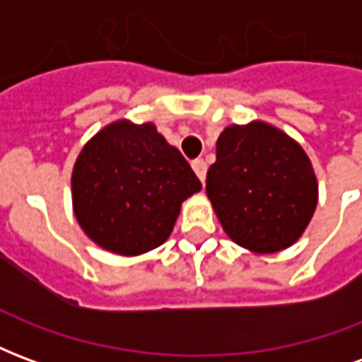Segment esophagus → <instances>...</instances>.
Segmentation results:
<instances>
[{
  "instance_id": "34e87169",
  "label": "esophagus",
  "mask_w": 362,
  "mask_h": 362,
  "mask_svg": "<svg viewBox=\"0 0 362 362\" xmlns=\"http://www.w3.org/2000/svg\"><path fill=\"white\" fill-rule=\"evenodd\" d=\"M192 168H194V173L202 182H205V174H207V165H205V160H194L192 163Z\"/></svg>"
}]
</instances>
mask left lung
I'll return each instance as SVG.
<instances>
[{
    "label": "left lung",
    "mask_w": 362,
    "mask_h": 362,
    "mask_svg": "<svg viewBox=\"0 0 362 362\" xmlns=\"http://www.w3.org/2000/svg\"><path fill=\"white\" fill-rule=\"evenodd\" d=\"M205 192L228 238L254 254L293 246L318 204V180L300 143L262 119L221 132Z\"/></svg>",
    "instance_id": "1"
}]
</instances>
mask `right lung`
<instances>
[{"label":"right lung","instance_id":"1","mask_svg":"<svg viewBox=\"0 0 362 362\" xmlns=\"http://www.w3.org/2000/svg\"><path fill=\"white\" fill-rule=\"evenodd\" d=\"M199 189L186 158L153 122L104 126L83 145L71 173L79 227L119 256L158 248L173 233L182 204Z\"/></svg>","mask_w":362,"mask_h":362}]
</instances>
